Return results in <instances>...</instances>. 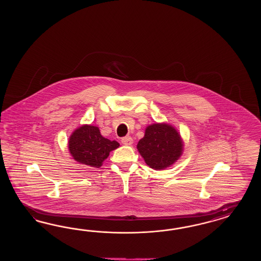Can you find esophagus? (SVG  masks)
Listing matches in <instances>:
<instances>
[{
	"instance_id": "esophagus-1",
	"label": "esophagus",
	"mask_w": 261,
	"mask_h": 261,
	"mask_svg": "<svg viewBox=\"0 0 261 261\" xmlns=\"http://www.w3.org/2000/svg\"><path fill=\"white\" fill-rule=\"evenodd\" d=\"M121 142H122V144H124V145H131V144L133 143V139H132V137H130V136H126V137H124V138L121 139Z\"/></svg>"
}]
</instances>
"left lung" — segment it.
I'll use <instances>...</instances> for the list:
<instances>
[{
  "label": "left lung",
  "mask_w": 261,
  "mask_h": 261,
  "mask_svg": "<svg viewBox=\"0 0 261 261\" xmlns=\"http://www.w3.org/2000/svg\"><path fill=\"white\" fill-rule=\"evenodd\" d=\"M182 147L179 132L167 123H154L146 127L144 137L137 145L146 165L156 170L172 166L181 157Z\"/></svg>",
  "instance_id": "left-lung-1"
}]
</instances>
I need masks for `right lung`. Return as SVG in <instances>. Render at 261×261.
<instances>
[{"mask_svg": "<svg viewBox=\"0 0 261 261\" xmlns=\"http://www.w3.org/2000/svg\"><path fill=\"white\" fill-rule=\"evenodd\" d=\"M68 145L73 160L82 165L98 168L108 158L111 151L119 147V143L105 139L98 127L85 124L72 132Z\"/></svg>", "mask_w": 261, "mask_h": 261, "instance_id": "1", "label": "right lung"}]
</instances>
